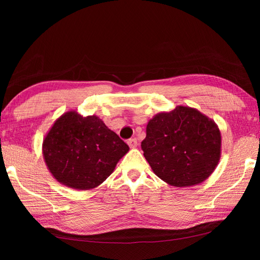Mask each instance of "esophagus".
Returning a JSON list of instances; mask_svg holds the SVG:
<instances>
[{
  "label": "esophagus",
  "mask_w": 260,
  "mask_h": 260,
  "mask_svg": "<svg viewBox=\"0 0 260 260\" xmlns=\"http://www.w3.org/2000/svg\"><path fill=\"white\" fill-rule=\"evenodd\" d=\"M127 144H128V146L131 148H135L137 146V141H136V139H131L127 141Z\"/></svg>",
  "instance_id": "34e87169"
}]
</instances>
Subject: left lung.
Segmentation results:
<instances>
[{"label":"left lung","mask_w":260,"mask_h":260,"mask_svg":"<svg viewBox=\"0 0 260 260\" xmlns=\"http://www.w3.org/2000/svg\"><path fill=\"white\" fill-rule=\"evenodd\" d=\"M142 150L153 172L168 184L202 183L221 156V133L214 120L189 106L156 114L146 125Z\"/></svg>","instance_id":"left-lung-1"}]
</instances>
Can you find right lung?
Wrapping results in <instances>:
<instances>
[{"label": "right lung", "mask_w": 260, "mask_h": 260, "mask_svg": "<svg viewBox=\"0 0 260 260\" xmlns=\"http://www.w3.org/2000/svg\"><path fill=\"white\" fill-rule=\"evenodd\" d=\"M128 151L98 116L84 117L76 110L58 117L42 143L49 172L60 184L81 191L101 185Z\"/></svg>", "instance_id": "add662e5"}]
</instances>
